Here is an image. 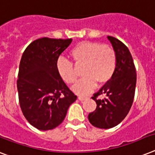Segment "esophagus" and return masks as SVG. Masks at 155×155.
<instances>
[{
	"mask_svg": "<svg viewBox=\"0 0 155 155\" xmlns=\"http://www.w3.org/2000/svg\"><path fill=\"white\" fill-rule=\"evenodd\" d=\"M78 99H80V100H81V101H83V100H85V99H87V96H81V95H80V96L78 97Z\"/></svg>",
	"mask_w": 155,
	"mask_h": 155,
	"instance_id": "1",
	"label": "esophagus"
}]
</instances>
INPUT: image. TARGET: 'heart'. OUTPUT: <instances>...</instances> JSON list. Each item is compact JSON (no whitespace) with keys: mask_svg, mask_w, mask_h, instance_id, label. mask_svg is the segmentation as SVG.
<instances>
[{"mask_svg":"<svg viewBox=\"0 0 155 155\" xmlns=\"http://www.w3.org/2000/svg\"><path fill=\"white\" fill-rule=\"evenodd\" d=\"M69 56L77 67H83L84 77L73 87L79 95H87L97 85H104L110 80L117 67L116 52L111 46L99 43L84 41L71 49ZM56 68L60 78L68 85L74 84L78 74L73 64L60 59Z\"/></svg>","mask_w":155,"mask_h":155,"instance_id":"b5f03b06","label":"heart"}]
</instances>
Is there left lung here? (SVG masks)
Masks as SVG:
<instances>
[{
  "instance_id": "1",
  "label": "left lung",
  "mask_w": 155,
  "mask_h": 155,
  "mask_svg": "<svg viewBox=\"0 0 155 155\" xmlns=\"http://www.w3.org/2000/svg\"><path fill=\"white\" fill-rule=\"evenodd\" d=\"M107 39L116 52V69L110 81L91 97L97 106L88 114L91 124L101 129L114 127L125 119L134 101L136 86V70L128 48L112 36ZM100 95L106 97L100 100Z\"/></svg>"
}]
</instances>
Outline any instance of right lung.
I'll return each instance as SVG.
<instances>
[{
	"label": "right lung",
	"instance_id": "right-lung-1",
	"mask_svg": "<svg viewBox=\"0 0 155 155\" xmlns=\"http://www.w3.org/2000/svg\"><path fill=\"white\" fill-rule=\"evenodd\" d=\"M72 39L43 37L30 44L19 67V103L28 122L41 130L56 128L77 96L60 78L56 64Z\"/></svg>",
	"mask_w": 155,
	"mask_h": 155
}]
</instances>
